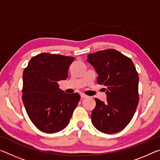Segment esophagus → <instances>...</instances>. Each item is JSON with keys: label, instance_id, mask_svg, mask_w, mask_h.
<instances>
[{"label": "esophagus", "instance_id": "34e87169", "mask_svg": "<svg viewBox=\"0 0 160 160\" xmlns=\"http://www.w3.org/2000/svg\"><path fill=\"white\" fill-rule=\"evenodd\" d=\"M80 97H81V98H82V99H85V98H87V97H88V96H87L86 94H81Z\"/></svg>", "mask_w": 160, "mask_h": 160}]
</instances>
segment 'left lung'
Wrapping results in <instances>:
<instances>
[{"label":"left lung","instance_id":"left-lung-1","mask_svg":"<svg viewBox=\"0 0 160 160\" xmlns=\"http://www.w3.org/2000/svg\"><path fill=\"white\" fill-rule=\"evenodd\" d=\"M87 61L98 74L97 82L105 86L107 94L105 102L94 98L92 123L104 133L122 131L131 121L139 102V77L133 63L115 49L89 54Z\"/></svg>","mask_w":160,"mask_h":160}]
</instances>
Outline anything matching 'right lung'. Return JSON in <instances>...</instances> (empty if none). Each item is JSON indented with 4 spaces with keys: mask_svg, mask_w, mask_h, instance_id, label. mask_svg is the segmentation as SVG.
<instances>
[{
    "mask_svg": "<svg viewBox=\"0 0 160 160\" xmlns=\"http://www.w3.org/2000/svg\"><path fill=\"white\" fill-rule=\"evenodd\" d=\"M74 60L72 56L43 53L32 57L24 70L22 102L32 122L40 131L53 133L68 125L80 96L66 93L58 82L67 79Z\"/></svg>",
    "mask_w": 160,
    "mask_h": 160,
    "instance_id": "right-lung-1",
    "label": "right lung"
}]
</instances>
